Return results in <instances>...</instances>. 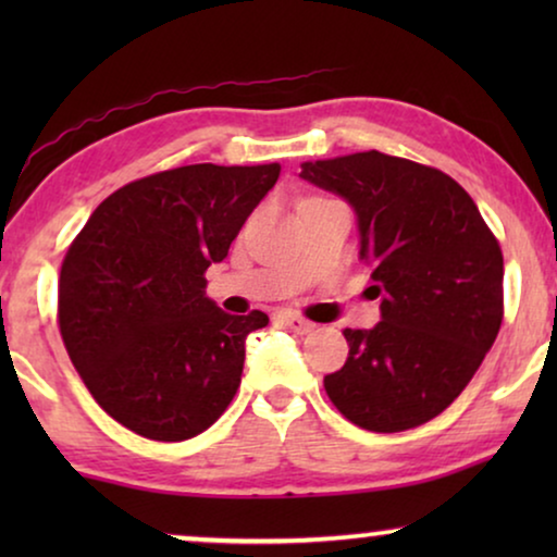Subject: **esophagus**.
Returning a JSON list of instances; mask_svg holds the SVG:
<instances>
[{"label": "esophagus", "mask_w": 557, "mask_h": 557, "mask_svg": "<svg viewBox=\"0 0 557 557\" xmlns=\"http://www.w3.org/2000/svg\"><path fill=\"white\" fill-rule=\"evenodd\" d=\"M278 322L286 326V330H292L294 334H309L311 330H314V324L309 322V319H304L299 314H281Z\"/></svg>", "instance_id": "1"}]
</instances>
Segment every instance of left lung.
Instances as JSON below:
<instances>
[{
	"label": "left lung",
	"instance_id": "obj_1",
	"mask_svg": "<svg viewBox=\"0 0 557 557\" xmlns=\"http://www.w3.org/2000/svg\"><path fill=\"white\" fill-rule=\"evenodd\" d=\"M301 180L352 205L380 322L345 330V368L324 391L375 433L429 423L469 385L502 326L499 243L459 182L383 151L317 159Z\"/></svg>",
	"mask_w": 557,
	"mask_h": 557
}]
</instances>
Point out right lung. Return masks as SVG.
I'll return each instance as SVG.
<instances>
[{"label": "right lung", "mask_w": 557, "mask_h": 557, "mask_svg": "<svg viewBox=\"0 0 557 557\" xmlns=\"http://www.w3.org/2000/svg\"><path fill=\"white\" fill-rule=\"evenodd\" d=\"M281 164H189L128 182L67 248L58 324L71 362L113 421L185 441L231 406L263 311L225 314L205 271L227 256Z\"/></svg>", "instance_id": "1"}]
</instances>
